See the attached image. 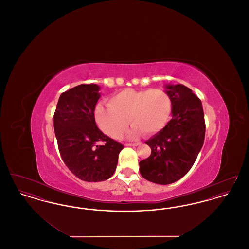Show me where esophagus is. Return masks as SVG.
Listing matches in <instances>:
<instances>
[{"instance_id": "obj_1", "label": "esophagus", "mask_w": 249, "mask_h": 249, "mask_svg": "<svg viewBox=\"0 0 249 249\" xmlns=\"http://www.w3.org/2000/svg\"><path fill=\"white\" fill-rule=\"evenodd\" d=\"M139 144H140V142H128L125 145H127V146H137Z\"/></svg>"}]
</instances>
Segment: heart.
<instances>
[{
  "label": "heart",
  "mask_w": 249,
  "mask_h": 249,
  "mask_svg": "<svg viewBox=\"0 0 249 249\" xmlns=\"http://www.w3.org/2000/svg\"><path fill=\"white\" fill-rule=\"evenodd\" d=\"M171 112L172 101L164 90L126 89L113 95L109 105H98L95 119L105 133L119 139L128 126V120L132 125L129 132L131 137L142 132L151 135L163 129Z\"/></svg>",
  "instance_id": "heart-1"
}]
</instances>
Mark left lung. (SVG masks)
Here are the masks:
<instances>
[{"mask_svg":"<svg viewBox=\"0 0 249 249\" xmlns=\"http://www.w3.org/2000/svg\"><path fill=\"white\" fill-rule=\"evenodd\" d=\"M172 101L173 118L145 143L151 155L139 162L142 178L168 185L183 178L201 151L205 122L201 100L188 87L166 85Z\"/></svg>","mask_w":249,"mask_h":249,"instance_id":"1","label":"left lung"}]
</instances>
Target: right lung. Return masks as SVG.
<instances>
[{"label": "right lung", "mask_w": 249, "mask_h": 249, "mask_svg": "<svg viewBox=\"0 0 249 249\" xmlns=\"http://www.w3.org/2000/svg\"><path fill=\"white\" fill-rule=\"evenodd\" d=\"M96 84H82L63 92L54 114V130L59 153L76 178L87 182L105 181L117 168L123 144L109 138L95 122L101 97ZM103 142L99 146L97 142Z\"/></svg>", "instance_id": "right-lung-1"}]
</instances>
